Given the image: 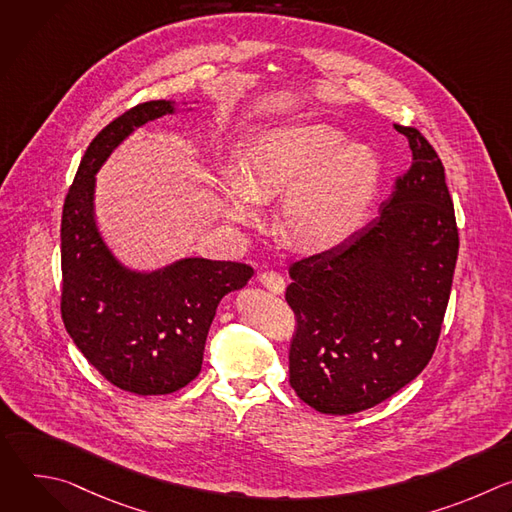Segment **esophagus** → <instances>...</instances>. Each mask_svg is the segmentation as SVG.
I'll use <instances>...</instances> for the list:
<instances>
[{
    "instance_id": "34e87169",
    "label": "esophagus",
    "mask_w": 512,
    "mask_h": 512,
    "mask_svg": "<svg viewBox=\"0 0 512 512\" xmlns=\"http://www.w3.org/2000/svg\"><path fill=\"white\" fill-rule=\"evenodd\" d=\"M259 281H261L269 291H273V294H283L285 281H283V277H281L279 271H275V269H265V271L259 275Z\"/></svg>"
}]
</instances>
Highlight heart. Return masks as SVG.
Returning a JSON list of instances; mask_svg holds the SVG:
<instances>
[{
	"instance_id": "obj_1",
	"label": "heart",
	"mask_w": 512,
	"mask_h": 512,
	"mask_svg": "<svg viewBox=\"0 0 512 512\" xmlns=\"http://www.w3.org/2000/svg\"><path fill=\"white\" fill-rule=\"evenodd\" d=\"M237 180L227 196L233 221L251 223L255 202L285 198L283 235L306 249H328L362 225L379 188L381 162L367 145H348L332 125L289 123L241 145Z\"/></svg>"
}]
</instances>
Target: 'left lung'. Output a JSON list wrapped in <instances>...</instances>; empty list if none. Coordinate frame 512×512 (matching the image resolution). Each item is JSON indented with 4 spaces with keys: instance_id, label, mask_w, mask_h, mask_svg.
I'll return each mask as SVG.
<instances>
[{
    "instance_id": "1",
    "label": "left lung",
    "mask_w": 512,
    "mask_h": 512,
    "mask_svg": "<svg viewBox=\"0 0 512 512\" xmlns=\"http://www.w3.org/2000/svg\"><path fill=\"white\" fill-rule=\"evenodd\" d=\"M395 129L413 166L381 212L289 267V385L328 415L371 409L411 383L435 352L450 302L460 237L444 166L419 129Z\"/></svg>"
}]
</instances>
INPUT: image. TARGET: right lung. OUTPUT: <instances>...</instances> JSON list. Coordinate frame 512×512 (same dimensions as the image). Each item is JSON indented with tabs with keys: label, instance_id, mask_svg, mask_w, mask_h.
<instances>
[{
	"label": "right lung",
	"instance_id": "obj_1",
	"mask_svg": "<svg viewBox=\"0 0 512 512\" xmlns=\"http://www.w3.org/2000/svg\"><path fill=\"white\" fill-rule=\"evenodd\" d=\"M166 113L168 101H145L97 133L66 192L60 223L64 328L111 385L135 395H168L198 377L218 302L253 275L247 263L210 259L139 275L123 269L101 241L93 221L95 172L135 127Z\"/></svg>",
	"mask_w": 512,
	"mask_h": 512
}]
</instances>
